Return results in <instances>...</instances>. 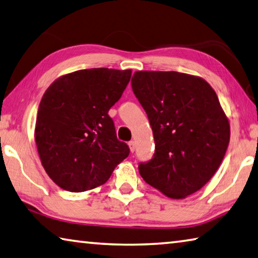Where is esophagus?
Segmentation results:
<instances>
[{"label": "esophagus", "instance_id": "esophagus-1", "mask_svg": "<svg viewBox=\"0 0 258 258\" xmlns=\"http://www.w3.org/2000/svg\"><path fill=\"white\" fill-rule=\"evenodd\" d=\"M128 145H129V148H130V152L134 153V152H135V148H136V145H135V142H134V141L129 142Z\"/></svg>", "mask_w": 258, "mask_h": 258}]
</instances>
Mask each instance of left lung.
I'll list each match as a JSON object with an SVG mask.
<instances>
[{"label": "left lung", "instance_id": "obj_1", "mask_svg": "<svg viewBox=\"0 0 258 258\" xmlns=\"http://www.w3.org/2000/svg\"><path fill=\"white\" fill-rule=\"evenodd\" d=\"M132 87L155 141L153 159L139 163L142 178L174 200L200 190L219 169L230 141L214 89L200 77L177 71H137Z\"/></svg>", "mask_w": 258, "mask_h": 258}]
</instances>
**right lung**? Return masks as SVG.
Wrapping results in <instances>:
<instances>
[{
	"mask_svg": "<svg viewBox=\"0 0 258 258\" xmlns=\"http://www.w3.org/2000/svg\"><path fill=\"white\" fill-rule=\"evenodd\" d=\"M132 70L85 69L57 78L39 103L35 141L43 168L71 192L105 183L130 150L117 141L108 110L119 101Z\"/></svg>",
	"mask_w": 258,
	"mask_h": 258,
	"instance_id": "right-lung-1",
	"label": "right lung"
}]
</instances>
